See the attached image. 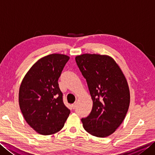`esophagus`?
<instances>
[{"label": "esophagus", "mask_w": 155, "mask_h": 155, "mask_svg": "<svg viewBox=\"0 0 155 155\" xmlns=\"http://www.w3.org/2000/svg\"><path fill=\"white\" fill-rule=\"evenodd\" d=\"M72 108H73V109H74V108L77 107V103H73L72 104Z\"/></svg>", "instance_id": "34e87169"}]
</instances>
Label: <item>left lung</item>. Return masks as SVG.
<instances>
[{
    "mask_svg": "<svg viewBox=\"0 0 155 155\" xmlns=\"http://www.w3.org/2000/svg\"><path fill=\"white\" fill-rule=\"evenodd\" d=\"M75 60L93 100L90 114L81 119L83 127L92 135L107 137L123 123L129 107L126 78L109 56L83 54Z\"/></svg>",
    "mask_w": 155,
    "mask_h": 155,
    "instance_id": "1",
    "label": "left lung"
}]
</instances>
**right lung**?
I'll use <instances>...</instances> for the list:
<instances>
[{"label": "right lung", "instance_id": "1", "mask_svg": "<svg viewBox=\"0 0 155 155\" xmlns=\"http://www.w3.org/2000/svg\"><path fill=\"white\" fill-rule=\"evenodd\" d=\"M69 58L61 54L41 58L27 72L20 87L18 102L23 117L42 135L61 130L70 114L58 83Z\"/></svg>", "mask_w": 155, "mask_h": 155}]
</instances>
